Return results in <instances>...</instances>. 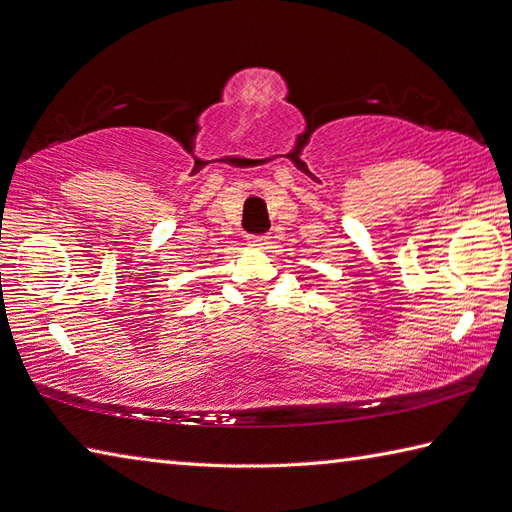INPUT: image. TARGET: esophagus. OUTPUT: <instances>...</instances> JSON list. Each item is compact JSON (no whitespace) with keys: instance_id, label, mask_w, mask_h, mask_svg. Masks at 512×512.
Here are the masks:
<instances>
[{"instance_id":"esophagus-1","label":"esophagus","mask_w":512,"mask_h":512,"mask_svg":"<svg viewBox=\"0 0 512 512\" xmlns=\"http://www.w3.org/2000/svg\"><path fill=\"white\" fill-rule=\"evenodd\" d=\"M248 244L255 248H266L270 244V235H248Z\"/></svg>"}]
</instances>
